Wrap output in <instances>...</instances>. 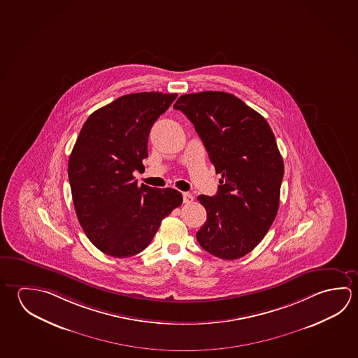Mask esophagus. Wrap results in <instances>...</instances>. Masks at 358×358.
I'll return each instance as SVG.
<instances>
[{
  "instance_id": "34e87169",
  "label": "esophagus",
  "mask_w": 358,
  "mask_h": 358,
  "mask_svg": "<svg viewBox=\"0 0 358 358\" xmlns=\"http://www.w3.org/2000/svg\"><path fill=\"white\" fill-rule=\"evenodd\" d=\"M194 201V196L188 192H183V203H191Z\"/></svg>"
}]
</instances>
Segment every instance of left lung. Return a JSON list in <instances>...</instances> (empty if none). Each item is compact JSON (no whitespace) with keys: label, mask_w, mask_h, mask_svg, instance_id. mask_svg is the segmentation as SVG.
I'll use <instances>...</instances> for the list:
<instances>
[{"label":"left lung","mask_w":358,"mask_h":358,"mask_svg":"<svg viewBox=\"0 0 358 358\" xmlns=\"http://www.w3.org/2000/svg\"><path fill=\"white\" fill-rule=\"evenodd\" d=\"M173 108L191 120L221 175L217 194L197 197L207 211L197 241L213 257H243L278 213L284 164L274 133L263 115L225 92L181 95Z\"/></svg>","instance_id":"8db88e82"}]
</instances>
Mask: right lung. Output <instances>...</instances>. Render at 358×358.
<instances>
[{
  "label": "right lung",
  "instance_id": "obj_1",
  "mask_svg": "<svg viewBox=\"0 0 358 358\" xmlns=\"http://www.w3.org/2000/svg\"><path fill=\"white\" fill-rule=\"evenodd\" d=\"M177 94L143 92L120 96L84 123L68 164L76 216L104 254L128 257L150 245L162 220L182 203L173 188L137 185L148 136Z\"/></svg>",
  "mask_w": 358,
  "mask_h": 358
}]
</instances>
